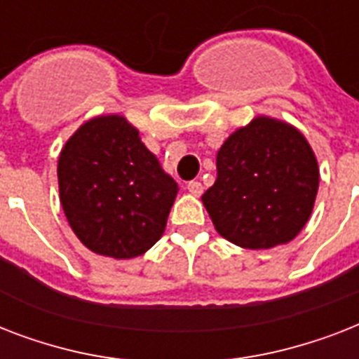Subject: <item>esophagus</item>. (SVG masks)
Returning <instances> with one entry per match:
<instances>
[{
  "mask_svg": "<svg viewBox=\"0 0 359 359\" xmlns=\"http://www.w3.org/2000/svg\"><path fill=\"white\" fill-rule=\"evenodd\" d=\"M186 190L190 191L191 196L199 197L203 194V184L201 182H197V180H191V182H188V184H186Z\"/></svg>",
  "mask_w": 359,
  "mask_h": 359,
  "instance_id": "obj_1",
  "label": "esophagus"
}]
</instances>
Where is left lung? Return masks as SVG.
<instances>
[{
  "mask_svg": "<svg viewBox=\"0 0 359 359\" xmlns=\"http://www.w3.org/2000/svg\"><path fill=\"white\" fill-rule=\"evenodd\" d=\"M216 169V182L201 199L225 240L270 250L306 227L317 199L318 163L296 126L257 115L224 141Z\"/></svg>",
  "mask_w": 359,
  "mask_h": 359,
  "instance_id": "left-lung-1",
  "label": "left lung"
}]
</instances>
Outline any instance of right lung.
<instances>
[{"mask_svg":"<svg viewBox=\"0 0 359 359\" xmlns=\"http://www.w3.org/2000/svg\"><path fill=\"white\" fill-rule=\"evenodd\" d=\"M59 199L74 235L114 259L143 255L165 231L179 186L117 114L83 123L61 149Z\"/></svg>","mask_w":359,"mask_h":359,"instance_id":"right-lung-1","label":"right lung"}]
</instances>
